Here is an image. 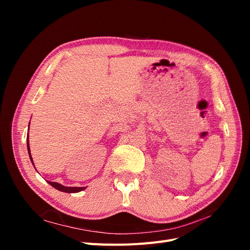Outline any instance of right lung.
I'll use <instances>...</instances> for the list:
<instances>
[{
	"label": "right lung",
	"instance_id": "right-lung-1",
	"mask_svg": "<svg viewBox=\"0 0 250 250\" xmlns=\"http://www.w3.org/2000/svg\"><path fill=\"white\" fill-rule=\"evenodd\" d=\"M28 138V137H27ZM27 148H28V151H29V156H30V160H31L32 164H33V161H32V157H31V153H30V147H29V140L27 139ZM48 184H50L53 188H55L56 190L58 191H62V192H64V193H77V192H80V191H83L86 187H64L62 185H60L58 183H53V181H48Z\"/></svg>",
	"mask_w": 250,
	"mask_h": 250
}]
</instances>
